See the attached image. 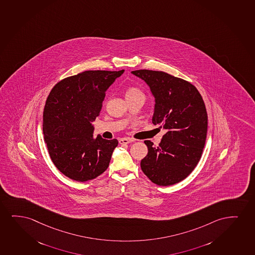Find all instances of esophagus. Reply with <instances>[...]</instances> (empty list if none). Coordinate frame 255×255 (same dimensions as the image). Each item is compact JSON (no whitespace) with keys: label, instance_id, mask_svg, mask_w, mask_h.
Wrapping results in <instances>:
<instances>
[{"label":"esophagus","instance_id":"obj_1","mask_svg":"<svg viewBox=\"0 0 255 255\" xmlns=\"http://www.w3.org/2000/svg\"><path fill=\"white\" fill-rule=\"evenodd\" d=\"M134 140L130 138H121L119 139V143L120 144H127V143H130V142H132Z\"/></svg>","mask_w":255,"mask_h":255}]
</instances>
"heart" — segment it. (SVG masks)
Segmentation results:
<instances>
[{"instance_id": "obj_1", "label": "heart", "mask_w": 255, "mask_h": 255, "mask_svg": "<svg viewBox=\"0 0 255 255\" xmlns=\"http://www.w3.org/2000/svg\"><path fill=\"white\" fill-rule=\"evenodd\" d=\"M137 95H143V94H142V91L136 87L132 86V87H129L128 89L126 90V98L137 96Z\"/></svg>"}]
</instances>
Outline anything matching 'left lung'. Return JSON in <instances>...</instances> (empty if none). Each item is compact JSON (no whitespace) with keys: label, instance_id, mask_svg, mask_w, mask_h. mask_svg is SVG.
<instances>
[{"label":"left lung","instance_id":"1","mask_svg":"<svg viewBox=\"0 0 255 255\" xmlns=\"http://www.w3.org/2000/svg\"><path fill=\"white\" fill-rule=\"evenodd\" d=\"M131 73L149 86L155 98L153 125L166 130L158 146L144 141L148 154L141 169L156 185H173L185 179L202 156L208 130L205 104L186 80L151 70Z\"/></svg>","mask_w":255,"mask_h":255}]
</instances>
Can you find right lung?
<instances>
[{
	"label": "right lung",
	"mask_w": 255,
	"mask_h": 255,
	"mask_svg": "<svg viewBox=\"0 0 255 255\" xmlns=\"http://www.w3.org/2000/svg\"><path fill=\"white\" fill-rule=\"evenodd\" d=\"M125 70L86 71L56 84L46 100L43 134L57 169L78 182L105 172L118 140L93 136L92 123L100 116L106 92Z\"/></svg>",
	"instance_id": "1"
}]
</instances>
